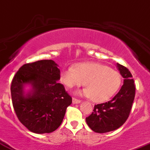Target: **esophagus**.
I'll return each mask as SVG.
<instances>
[{"mask_svg":"<svg viewBox=\"0 0 150 150\" xmlns=\"http://www.w3.org/2000/svg\"><path fill=\"white\" fill-rule=\"evenodd\" d=\"M81 102L80 100H78V99H75V98H73V103L74 104H80Z\"/></svg>","mask_w":150,"mask_h":150,"instance_id":"34e87169","label":"esophagus"}]
</instances>
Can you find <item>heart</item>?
Masks as SVG:
<instances>
[{"instance_id": "b5f03b06", "label": "heart", "mask_w": 150, "mask_h": 150, "mask_svg": "<svg viewBox=\"0 0 150 150\" xmlns=\"http://www.w3.org/2000/svg\"><path fill=\"white\" fill-rule=\"evenodd\" d=\"M61 80L68 88L87 87L78 91V95L91 97L95 102H104L116 94L121 84L120 74L106 65L97 63H79L64 68L60 73ZM86 83H84V82Z\"/></svg>"}]
</instances>
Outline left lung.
<instances>
[{"label": "left lung", "instance_id": "8db88e82", "mask_svg": "<svg viewBox=\"0 0 150 150\" xmlns=\"http://www.w3.org/2000/svg\"><path fill=\"white\" fill-rule=\"evenodd\" d=\"M123 85L114 97L108 102L94 106L93 112L86 118L88 126L94 132L104 133L120 128L128 119L135 94L132 74L123 65L117 63Z\"/></svg>", "mask_w": 150, "mask_h": 150}]
</instances>
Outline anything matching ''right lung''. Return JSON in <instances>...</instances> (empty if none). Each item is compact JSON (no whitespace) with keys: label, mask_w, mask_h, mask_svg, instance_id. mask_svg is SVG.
Returning <instances> with one entry per match:
<instances>
[{"label":"right lung","mask_w":150,"mask_h":150,"mask_svg":"<svg viewBox=\"0 0 150 150\" xmlns=\"http://www.w3.org/2000/svg\"><path fill=\"white\" fill-rule=\"evenodd\" d=\"M58 65L42 60L22 65L12 81L11 97L19 120L31 132L49 133L61 124L72 103L60 80ZM27 86L30 89L25 88Z\"/></svg>","instance_id":"obj_1"}]
</instances>
